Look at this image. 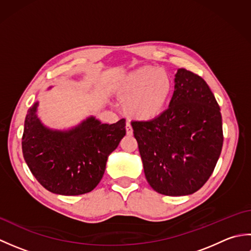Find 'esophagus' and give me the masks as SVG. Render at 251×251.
<instances>
[{
  "mask_svg": "<svg viewBox=\"0 0 251 251\" xmlns=\"http://www.w3.org/2000/svg\"><path fill=\"white\" fill-rule=\"evenodd\" d=\"M126 134L128 135V136L132 135V127L129 124V123H127V124H126Z\"/></svg>",
  "mask_w": 251,
  "mask_h": 251,
  "instance_id": "1",
  "label": "esophagus"
}]
</instances>
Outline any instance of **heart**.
Instances as JSON below:
<instances>
[{
	"label": "heart",
	"instance_id": "obj_1",
	"mask_svg": "<svg viewBox=\"0 0 251 251\" xmlns=\"http://www.w3.org/2000/svg\"><path fill=\"white\" fill-rule=\"evenodd\" d=\"M113 88L115 94L124 100L123 110L127 116L149 122L164 111L173 93L174 83L166 71L146 66L115 79Z\"/></svg>",
	"mask_w": 251,
	"mask_h": 251
}]
</instances>
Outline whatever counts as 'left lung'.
<instances>
[{
  "mask_svg": "<svg viewBox=\"0 0 251 251\" xmlns=\"http://www.w3.org/2000/svg\"><path fill=\"white\" fill-rule=\"evenodd\" d=\"M151 188L168 196L193 194L209 179L223 145L220 108L207 83L178 69L168 109L131 123Z\"/></svg>",
  "mask_w": 251,
  "mask_h": 251,
  "instance_id": "left-lung-1",
  "label": "left lung"
}]
</instances>
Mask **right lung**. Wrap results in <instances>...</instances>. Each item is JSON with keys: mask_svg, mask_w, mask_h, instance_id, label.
<instances>
[{"mask_svg": "<svg viewBox=\"0 0 251 251\" xmlns=\"http://www.w3.org/2000/svg\"><path fill=\"white\" fill-rule=\"evenodd\" d=\"M37 106L39 101L28 110L21 142L32 175L55 194L93 191L103 177L109 155L126 135L125 120L109 125L89 116L69 129H52L37 116Z\"/></svg>", "mask_w": 251, "mask_h": 251, "instance_id": "add662e5", "label": "right lung"}]
</instances>
